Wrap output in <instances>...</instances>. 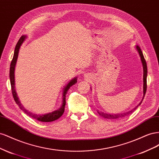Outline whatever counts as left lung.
Listing matches in <instances>:
<instances>
[{
    "mask_svg": "<svg viewBox=\"0 0 159 159\" xmlns=\"http://www.w3.org/2000/svg\"><path fill=\"white\" fill-rule=\"evenodd\" d=\"M137 50L139 52V55H140L141 57V60L142 61V64H143V93H144V96H143V98L145 97V93H146V91H147V63H146V61L145 60V57L143 56V52L140 48V47L139 46H137ZM143 100L141 101V102L139 104V105L136 107H134L133 109L131 110L130 111L126 112V113H119V114H107V113H104L103 112H98L100 115H102V117L106 118V119H120V118H122V117H125L126 116H128L129 115H130L131 113H132L134 110H135L138 106L140 105L143 102Z\"/></svg>",
    "mask_w": 159,
    "mask_h": 159,
    "instance_id": "obj_1",
    "label": "left lung"
}]
</instances>
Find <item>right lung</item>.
<instances>
[{
  "mask_svg": "<svg viewBox=\"0 0 159 159\" xmlns=\"http://www.w3.org/2000/svg\"><path fill=\"white\" fill-rule=\"evenodd\" d=\"M25 36H22L20 39L18 40L17 44L15 47V50H14V56L12 60L11 64V68H10V80H11V90H12V93L13 95V98L14 101H15L16 103L18 105L19 107L22 109L24 112L26 113L28 116L34 119L37 121H39L41 122H52L54 121L55 120H57L59 119L62 115H63L65 109V105H66V95L67 91L69 89V88L71 87V85L77 83V78H74V80H71L70 82L67 85L64 89V92H63V100H62V105L61 107L56 111H54L47 113L45 115H37V114H34L30 111H28L25 107H24L22 104L20 103V101L18 99V98L17 97V94L16 93L15 89H14V69H15V65L16 63V60L18 58V52L19 49H20V47L23 43L24 40H25Z\"/></svg>",
  "mask_w": 159,
  "mask_h": 159,
  "instance_id": "add662e5",
  "label": "right lung"
}]
</instances>
